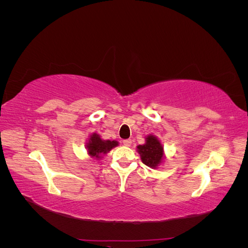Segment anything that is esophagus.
Segmentation results:
<instances>
[{
  "label": "esophagus",
  "mask_w": 248,
  "mask_h": 248,
  "mask_svg": "<svg viewBox=\"0 0 248 248\" xmlns=\"http://www.w3.org/2000/svg\"><path fill=\"white\" fill-rule=\"evenodd\" d=\"M131 142H132V140H131L130 139H127V140H123V145H125V146H127V147H129V146L131 145Z\"/></svg>",
  "instance_id": "obj_1"
}]
</instances>
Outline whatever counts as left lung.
<instances>
[{
    "label": "left lung",
    "mask_w": 248,
    "mask_h": 248,
    "mask_svg": "<svg viewBox=\"0 0 248 248\" xmlns=\"http://www.w3.org/2000/svg\"><path fill=\"white\" fill-rule=\"evenodd\" d=\"M138 152L142 163L150 168L155 169L163 158V147L154 136L147 137L146 144L138 146Z\"/></svg>",
    "instance_id": "left-lung-1"
}]
</instances>
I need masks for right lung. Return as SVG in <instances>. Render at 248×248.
<instances>
[{"label":"right lung","instance_id":"add662e5","mask_svg":"<svg viewBox=\"0 0 248 248\" xmlns=\"http://www.w3.org/2000/svg\"><path fill=\"white\" fill-rule=\"evenodd\" d=\"M116 146H118L117 140H103L96 133L90 137L87 144L88 153L95 158H100L102 154H107Z\"/></svg>","mask_w":248,"mask_h":248}]
</instances>
